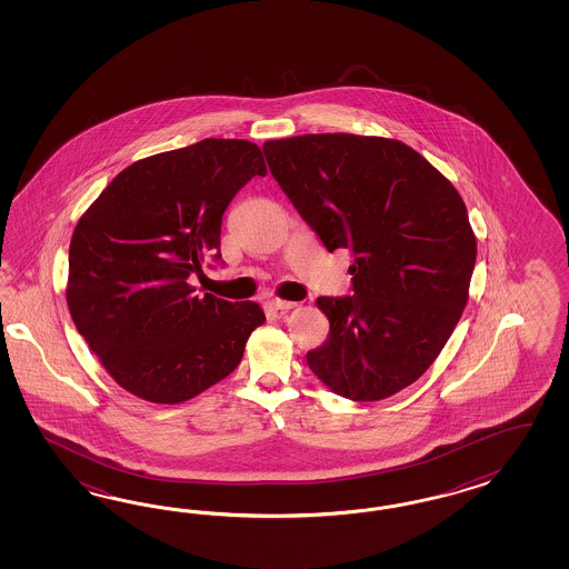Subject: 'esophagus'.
<instances>
[{"mask_svg":"<svg viewBox=\"0 0 569 569\" xmlns=\"http://www.w3.org/2000/svg\"><path fill=\"white\" fill-rule=\"evenodd\" d=\"M298 302H292V300H281V298H273L271 300V309L276 310H290L296 307Z\"/></svg>","mask_w":569,"mask_h":569,"instance_id":"34e87169","label":"esophagus"}]
</instances>
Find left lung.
Listing matches in <instances>:
<instances>
[{
  "instance_id": "left-lung-1",
  "label": "left lung",
  "mask_w": 569,
  "mask_h": 569,
  "mask_svg": "<svg viewBox=\"0 0 569 569\" xmlns=\"http://www.w3.org/2000/svg\"><path fill=\"white\" fill-rule=\"evenodd\" d=\"M269 169L329 252L350 248L352 296L317 298L328 340L310 371L338 397L383 400L421 378L457 328L476 264L466 202L398 139H269Z\"/></svg>"
}]
</instances>
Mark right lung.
<instances>
[{
	"label": "right lung",
	"instance_id": "obj_1",
	"mask_svg": "<svg viewBox=\"0 0 569 569\" xmlns=\"http://www.w3.org/2000/svg\"><path fill=\"white\" fill-rule=\"evenodd\" d=\"M267 174L248 139H202L141 158L81 214L69 250L67 305L121 388L179 405L227 378L264 323L257 302L198 296L190 277L221 257L231 198Z\"/></svg>",
	"mask_w": 569,
	"mask_h": 569
}]
</instances>
